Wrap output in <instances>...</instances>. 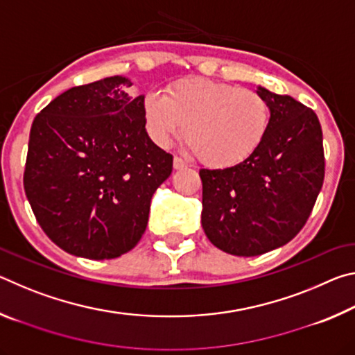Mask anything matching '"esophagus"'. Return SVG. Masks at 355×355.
<instances>
[{"label":"esophagus","instance_id":"obj_1","mask_svg":"<svg viewBox=\"0 0 355 355\" xmlns=\"http://www.w3.org/2000/svg\"><path fill=\"white\" fill-rule=\"evenodd\" d=\"M184 167H188V163H186L184 159H182V158H178V156H175V158H173V169L180 171V169H184Z\"/></svg>","mask_w":355,"mask_h":355}]
</instances>
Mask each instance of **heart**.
<instances>
[{
  "label": "heart",
  "mask_w": 355,
  "mask_h": 355,
  "mask_svg": "<svg viewBox=\"0 0 355 355\" xmlns=\"http://www.w3.org/2000/svg\"><path fill=\"white\" fill-rule=\"evenodd\" d=\"M144 119L152 139L169 146L184 131L203 164L232 167L260 147L269 128V105L260 94L207 78L171 84L166 95L146 94Z\"/></svg>",
  "instance_id": "b5f03b06"
}]
</instances>
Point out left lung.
<instances>
[{"label": "left lung", "mask_w": 355, "mask_h": 355, "mask_svg": "<svg viewBox=\"0 0 355 355\" xmlns=\"http://www.w3.org/2000/svg\"><path fill=\"white\" fill-rule=\"evenodd\" d=\"M269 128L254 153L225 169H200L202 227L216 248L255 257L297 235L324 182L320 120L290 95L258 86Z\"/></svg>", "instance_id": "8db88e82"}]
</instances>
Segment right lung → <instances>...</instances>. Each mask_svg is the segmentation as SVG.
Wrapping results in <instances>:
<instances>
[{
    "mask_svg": "<svg viewBox=\"0 0 355 355\" xmlns=\"http://www.w3.org/2000/svg\"><path fill=\"white\" fill-rule=\"evenodd\" d=\"M125 76L71 87L35 116L23 184L42 230L71 255L110 260L139 243L172 155L150 139Z\"/></svg>",
    "mask_w": 355,
    "mask_h": 355,
    "instance_id": "obj_1",
    "label": "right lung"
}]
</instances>
